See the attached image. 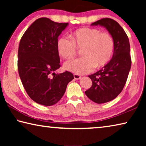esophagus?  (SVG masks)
I'll list each match as a JSON object with an SVG mask.
<instances>
[{
	"mask_svg": "<svg viewBox=\"0 0 146 146\" xmlns=\"http://www.w3.org/2000/svg\"><path fill=\"white\" fill-rule=\"evenodd\" d=\"M73 76H74V78L76 79V80H79V79L81 78V76L79 75H78V74H74Z\"/></svg>",
	"mask_w": 146,
	"mask_h": 146,
	"instance_id": "esophagus-1",
	"label": "esophagus"
}]
</instances>
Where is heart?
Wrapping results in <instances>:
<instances>
[{
    "label": "heart",
    "mask_w": 146,
    "mask_h": 146,
    "mask_svg": "<svg viewBox=\"0 0 146 146\" xmlns=\"http://www.w3.org/2000/svg\"><path fill=\"white\" fill-rule=\"evenodd\" d=\"M70 38L62 36L57 43L59 55L66 59L76 55L77 49H82V57L67 61L64 68L76 74L91 72L95 67L100 68L111 60L114 51L115 42L108 32L100 29L82 28L70 34Z\"/></svg>",
    "instance_id": "heart-1"
}]
</instances>
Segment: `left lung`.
<instances>
[{
	"label": "left lung",
	"instance_id": "left-lung-1",
	"mask_svg": "<svg viewBox=\"0 0 146 146\" xmlns=\"http://www.w3.org/2000/svg\"><path fill=\"white\" fill-rule=\"evenodd\" d=\"M91 25L104 27L111 35L115 42L112 58L100 70L88 76L92 86L85 91L90 100L102 104L115 99L126 83L131 66L130 44L125 32L115 20L104 18Z\"/></svg>",
	"mask_w": 146,
	"mask_h": 146
}]
</instances>
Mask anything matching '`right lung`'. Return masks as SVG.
I'll use <instances>...</instances> for the list:
<instances>
[{"instance_id":"1","label":"right lung","mask_w":146,"mask_h":146,"mask_svg":"<svg viewBox=\"0 0 146 146\" xmlns=\"http://www.w3.org/2000/svg\"><path fill=\"white\" fill-rule=\"evenodd\" d=\"M68 23H58L42 17L27 29L20 41L18 70L24 89L34 102L50 106L62 97L68 84L74 78L60 67L58 37Z\"/></svg>"}]
</instances>
